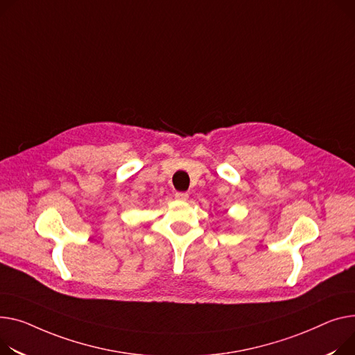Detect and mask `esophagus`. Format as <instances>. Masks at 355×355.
Instances as JSON below:
<instances>
[{
  "label": "esophagus",
  "mask_w": 355,
  "mask_h": 355,
  "mask_svg": "<svg viewBox=\"0 0 355 355\" xmlns=\"http://www.w3.org/2000/svg\"><path fill=\"white\" fill-rule=\"evenodd\" d=\"M175 200L187 201L188 200V194L187 193H175Z\"/></svg>",
  "instance_id": "1"
}]
</instances>
